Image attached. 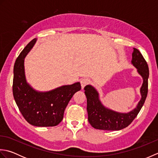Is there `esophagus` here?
Wrapping results in <instances>:
<instances>
[{"mask_svg": "<svg viewBox=\"0 0 158 158\" xmlns=\"http://www.w3.org/2000/svg\"><path fill=\"white\" fill-rule=\"evenodd\" d=\"M89 82L90 81L88 79H83L81 81V85L82 89H83V88H84L87 85H88Z\"/></svg>", "mask_w": 158, "mask_h": 158, "instance_id": "1", "label": "esophagus"}]
</instances>
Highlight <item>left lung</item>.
I'll use <instances>...</instances> for the list:
<instances>
[{
	"instance_id": "1",
	"label": "left lung",
	"mask_w": 158,
	"mask_h": 158,
	"mask_svg": "<svg viewBox=\"0 0 158 158\" xmlns=\"http://www.w3.org/2000/svg\"><path fill=\"white\" fill-rule=\"evenodd\" d=\"M131 63L137 69V72L143 78V84L140 89L141 98L136 108L127 113H120L105 106L99 98V93L91 85L84 88L87 98V110L88 122L96 129L104 130H120L128 126L132 122L141 109L148 92L149 67L141 53L133 48Z\"/></svg>"
}]
</instances>
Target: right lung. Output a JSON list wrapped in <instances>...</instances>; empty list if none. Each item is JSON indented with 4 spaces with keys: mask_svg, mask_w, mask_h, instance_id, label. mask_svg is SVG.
Masks as SVG:
<instances>
[{
    "mask_svg": "<svg viewBox=\"0 0 158 158\" xmlns=\"http://www.w3.org/2000/svg\"><path fill=\"white\" fill-rule=\"evenodd\" d=\"M34 39L17 58L13 68V94L19 111L27 122L38 127L56 126L62 122L66 106L81 89L79 82L48 92L36 91L26 79L24 58L36 42Z\"/></svg>",
    "mask_w": 158,
    "mask_h": 158,
    "instance_id": "obj_1",
    "label": "right lung"
}]
</instances>
